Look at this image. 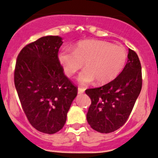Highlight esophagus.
I'll list each match as a JSON object with an SVG mask.
<instances>
[{
	"mask_svg": "<svg viewBox=\"0 0 158 158\" xmlns=\"http://www.w3.org/2000/svg\"><path fill=\"white\" fill-rule=\"evenodd\" d=\"M85 89L83 88H78V94H81L84 93Z\"/></svg>",
	"mask_w": 158,
	"mask_h": 158,
	"instance_id": "obj_1",
	"label": "esophagus"
}]
</instances>
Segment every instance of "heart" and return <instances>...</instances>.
Masks as SVG:
<instances>
[{"label":"heart","instance_id":"obj_1","mask_svg":"<svg viewBox=\"0 0 158 158\" xmlns=\"http://www.w3.org/2000/svg\"><path fill=\"white\" fill-rule=\"evenodd\" d=\"M59 61L64 73L72 77L82 68L78 80L88 85L94 80L106 84L115 79L126 64L127 53L121 46L97 40H84L78 42L73 50L63 49L59 53Z\"/></svg>","mask_w":158,"mask_h":158}]
</instances>
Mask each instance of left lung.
I'll return each instance as SVG.
<instances>
[{
  "label": "left lung",
  "mask_w": 158,
  "mask_h": 158,
  "mask_svg": "<svg viewBox=\"0 0 158 158\" xmlns=\"http://www.w3.org/2000/svg\"><path fill=\"white\" fill-rule=\"evenodd\" d=\"M142 88L139 58L128 49V61L113 81L102 87L90 88L85 94L91 99L87 121L93 129L108 134L122 127L131 114Z\"/></svg>",
  "instance_id": "8db88e82"
}]
</instances>
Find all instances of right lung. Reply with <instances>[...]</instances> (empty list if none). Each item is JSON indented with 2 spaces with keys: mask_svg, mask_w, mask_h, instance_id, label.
<instances>
[{
  "mask_svg": "<svg viewBox=\"0 0 158 158\" xmlns=\"http://www.w3.org/2000/svg\"><path fill=\"white\" fill-rule=\"evenodd\" d=\"M62 38L49 35L26 45L16 61L14 81L29 122L55 134L64 126L77 88L64 75L58 58Z\"/></svg>",
  "mask_w": 158,
  "mask_h": 158,
  "instance_id": "obj_1",
  "label": "right lung"
}]
</instances>
